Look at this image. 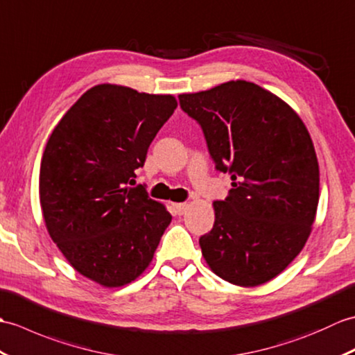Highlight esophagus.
I'll use <instances>...</instances> for the list:
<instances>
[{"instance_id": "34e87169", "label": "esophagus", "mask_w": 355, "mask_h": 355, "mask_svg": "<svg viewBox=\"0 0 355 355\" xmlns=\"http://www.w3.org/2000/svg\"><path fill=\"white\" fill-rule=\"evenodd\" d=\"M173 207H175V209H176V212L179 216H182L184 212L188 209V203H175L173 205Z\"/></svg>"}]
</instances>
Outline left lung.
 <instances>
[{"mask_svg":"<svg viewBox=\"0 0 355 355\" xmlns=\"http://www.w3.org/2000/svg\"><path fill=\"white\" fill-rule=\"evenodd\" d=\"M200 124L218 171L232 188L212 203L202 255L217 277L240 287L273 279L310 237L319 203V164L299 115L284 100L246 80L180 94Z\"/></svg>","mask_w":355,"mask_h":355,"instance_id":"8db88e82","label":"left lung"}]
</instances>
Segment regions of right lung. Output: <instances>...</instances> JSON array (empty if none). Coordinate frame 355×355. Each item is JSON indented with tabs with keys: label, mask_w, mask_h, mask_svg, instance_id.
<instances>
[{
	"label": "right lung",
	"mask_w": 355,
	"mask_h": 355,
	"mask_svg": "<svg viewBox=\"0 0 355 355\" xmlns=\"http://www.w3.org/2000/svg\"><path fill=\"white\" fill-rule=\"evenodd\" d=\"M176 107L170 94L97 85L68 109L45 146L39 199L46 231L67 261L100 286L135 281L171 222L144 187L128 184Z\"/></svg>",
	"instance_id": "add662e5"
}]
</instances>
